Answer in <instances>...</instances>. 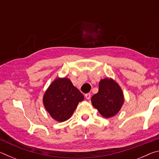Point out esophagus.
I'll return each mask as SVG.
<instances>
[{"instance_id":"esophagus-1","label":"esophagus","mask_w":159,"mask_h":159,"mask_svg":"<svg viewBox=\"0 0 159 159\" xmlns=\"http://www.w3.org/2000/svg\"><path fill=\"white\" fill-rule=\"evenodd\" d=\"M85 97L86 98V99H90V97H91L90 93H86L85 95Z\"/></svg>"}]
</instances>
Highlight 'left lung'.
I'll use <instances>...</instances> for the list:
<instances>
[{"mask_svg": "<svg viewBox=\"0 0 159 159\" xmlns=\"http://www.w3.org/2000/svg\"><path fill=\"white\" fill-rule=\"evenodd\" d=\"M123 94L120 86L111 79L101 80L99 91L91 98L93 105L105 118L114 116L123 103Z\"/></svg>", "mask_w": 159, "mask_h": 159, "instance_id": "1", "label": "left lung"}]
</instances>
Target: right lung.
<instances>
[{
	"mask_svg": "<svg viewBox=\"0 0 159 159\" xmlns=\"http://www.w3.org/2000/svg\"><path fill=\"white\" fill-rule=\"evenodd\" d=\"M84 97L66 78L57 79L52 83L43 97V104L54 119L65 121L71 117L79 102Z\"/></svg>",
	"mask_w": 159,
	"mask_h": 159,
	"instance_id": "right-lung-1",
	"label": "right lung"
}]
</instances>
